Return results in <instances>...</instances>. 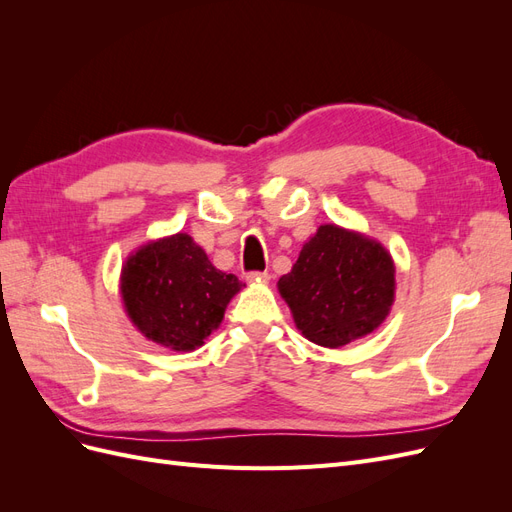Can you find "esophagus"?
Wrapping results in <instances>:
<instances>
[{
  "instance_id": "esophagus-1",
  "label": "esophagus",
  "mask_w": 512,
  "mask_h": 512,
  "mask_svg": "<svg viewBox=\"0 0 512 512\" xmlns=\"http://www.w3.org/2000/svg\"><path fill=\"white\" fill-rule=\"evenodd\" d=\"M245 280L247 282H269L271 275L267 271H252V273L245 275Z\"/></svg>"
}]
</instances>
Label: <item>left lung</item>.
<instances>
[{"instance_id":"1","label":"left lung","mask_w":512,"mask_h":512,"mask_svg":"<svg viewBox=\"0 0 512 512\" xmlns=\"http://www.w3.org/2000/svg\"><path fill=\"white\" fill-rule=\"evenodd\" d=\"M277 288L309 342L342 348L378 329L389 316L395 265L378 241L324 224Z\"/></svg>"}]
</instances>
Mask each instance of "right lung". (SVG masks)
I'll use <instances>...</instances> for the list:
<instances>
[{
	"mask_svg": "<svg viewBox=\"0 0 512 512\" xmlns=\"http://www.w3.org/2000/svg\"><path fill=\"white\" fill-rule=\"evenodd\" d=\"M241 286L185 232L143 245L121 269V299L134 327L177 352L205 344Z\"/></svg>",
	"mask_w": 512,
	"mask_h": 512,
	"instance_id": "right-lung-1",
	"label": "right lung"
}]
</instances>
